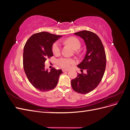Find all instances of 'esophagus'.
<instances>
[{
    "instance_id": "34e87169",
    "label": "esophagus",
    "mask_w": 130,
    "mask_h": 130,
    "mask_svg": "<svg viewBox=\"0 0 130 130\" xmlns=\"http://www.w3.org/2000/svg\"><path fill=\"white\" fill-rule=\"evenodd\" d=\"M62 71L63 72H68L69 71V70L68 69H62Z\"/></svg>"
}]
</instances>
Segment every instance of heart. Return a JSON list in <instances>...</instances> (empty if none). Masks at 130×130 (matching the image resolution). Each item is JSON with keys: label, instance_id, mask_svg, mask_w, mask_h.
Masks as SVG:
<instances>
[{"label": "heart", "instance_id": "1", "mask_svg": "<svg viewBox=\"0 0 130 130\" xmlns=\"http://www.w3.org/2000/svg\"><path fill=\"white\" fill-rule=\"evenodd\" d=\"M66 42L69 44L75 50L79 49L81 46L80 41L77 38L74 37H71L67 38L66 40ZM52 51L55 55H58L60 54L61 51V46L58 42H55L53 44ZM74 63L75 61L73 59L66 57H61L57 60L58 64L61 67L66 69H68L71 67V66Z\"/></svg>", "mask_w": 130, "mask_h": 130}]
</instances>
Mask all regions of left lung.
<instances>
[{
	"instance_id": "obj_1",
	"label": "left lung",
	"mask_w": 130,
	"mask_h": 130,
	"mask_svg": "<svg viewBox=\"0 0 130 130\" xmlns=\"http://www.w3.org/2000/svg\"><path fill=\"white\" fill-rule=\"evenodd\" d=\"M84 40L87 52L84 59L77 67L81 74L71 81L74 91L80 94H87L92 91L99 85L104 76L106 64L105 49L100 38L93 32L87 30L74 33ZM86 69L87 73L84 74Z\"/></svg>"
}]
</instances>
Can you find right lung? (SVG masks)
Here are the masks:
<instances>
[{"instance_id": "add662e5", "label": "right lung", "mask_w": 130, "mask_h": 130, "mask_svg": "<svg viewBox=\"0 0 130 130\" xmlns=\"http://www.w3.org/2000/svg\"><path fill=\"white\" fill-rule=\"evenodd\" d=\"M47 32L32 35L25 43L23 51V67L27 79L35 88L41 92L53 89L56 86L61 69L45 70L46 58L53 56L52 46L61 37Z\"/></svg>"}]
</instances>
